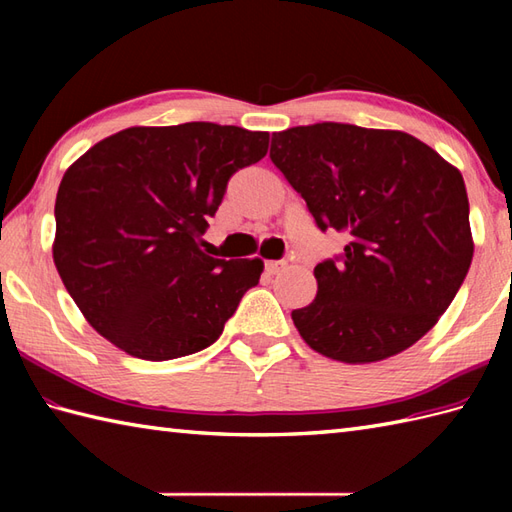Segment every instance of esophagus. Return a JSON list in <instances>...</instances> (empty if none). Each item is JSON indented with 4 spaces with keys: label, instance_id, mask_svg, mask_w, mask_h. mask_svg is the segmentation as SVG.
<instances>
[{
    "label": "esophagus",
    "instance_id": "obj_1",
    "mask_svg": "<svg viewBox=\"0 0 512 512\" xmlns=\"http://www.w3.org/2000/svg\"><path fill=\"white\" fill-rule=\"evenodd\" d=\"M286 262H266V270L270 275H279V273H284L286 270Z\"/></svg>",
    "mask_w": 512,
    "mask_h": 512
}]
</instances>
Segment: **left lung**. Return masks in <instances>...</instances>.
Segmentation results:
<instances>
[{
  "instance_id": "obj_1",
  "label": "left lung",
  "mask_w": 512,
  "mask_h": 512,
  "mask_svg": "<svg viewBox=\"0 0 512 512\" xmlns=\"http://www.w3.org/2000/svg\"><path fill=\"white\" fill-rule=\"evenodd\" d=\"M270 160L343 255L314 268L317 297L292 310L312 350L374 363L422 339L451 306L473 259L462 173L422 140L345 123L273 134Z\"/></svg>"
}]
</instances>
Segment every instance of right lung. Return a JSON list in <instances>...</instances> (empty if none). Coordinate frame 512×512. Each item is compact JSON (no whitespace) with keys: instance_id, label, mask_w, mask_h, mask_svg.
Wrapping results in <instances>:
<instances>
[{"instance_id":"obj_1","label":"right lung","mask_w":512,"mask_h":512,"mask_svg":"<svg viewBox=\"0 0 512 512\" xmlns=\"http://www.w3.org/2000/svg\"><path fill=\"white\" fill-rule=\"evenodd\" d=\"M266 151L268 132L235 125L129 127L65 171L52 257L96 332L145 361L220 339L264 262L209 257L202 235L233 173Z\"/></svg>"}]
</instances>
